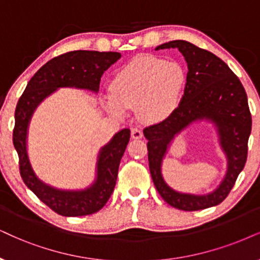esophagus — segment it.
Masks as SVG:
<instances>
[{
    "label": "esophagus",
    "mask_w": 260,
    "mask_h": 260,
    "mask_svg": "<svg viewBox=\"0 0 260 260\" xmlns=\"http://www.w3.org/2000/svg\"><path fill=\"white\" fill-rule=\"evenodd\" d=\"M131 137H132L133 139H140V138L143 137V132H141V129H139V128H132V131H131Z\"/></svg>",
    "instance_id": "obj_1"
}]
</instances>
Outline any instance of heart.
<instances>
[{
	"mask_svg": "<svg viewBox=\"0 0 260 260\" xmlns=\"http://www.w3.org/2000/svg\"><path fill=\"white\" fill-rule=\"evenodd\" d=\"M185 84L186 72L180 63L138 57L115 75L104 104L116 116H123L126 108H137L144 120L156 122L176 109Z\"/></svg>",
	"mask_w": 260,
	"mask_h": 260,
	"instance_id": "heart-1",
	"label": "heart"
}]
</instances>
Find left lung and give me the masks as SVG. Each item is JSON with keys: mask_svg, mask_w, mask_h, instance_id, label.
I'll list each match as a JSON object with an SVG mask.
<instances>
[{"mask_svg": "<svg viewBox=\"0 0 260 260\" xmlns=\"http://www.w3.org/2000/svg\"><path fill=\"white\" fill-rule=\"evenodd\" d=\"M177 48L187 62V79L179 107L162 122L144 128L151 177L160 197L173 208L197 211L221 204L235 185L247 159L252 129L247 94L241 81L221 58L186 41H172L156 48ZM209 119L216 124L220 143L229 160L223 181L212 193L186 195L166 185L160 172L169 144L192 122Z\"/></svg>", "mask_w": 260, "mask_h": 260, "instance_id": "left-lung-1", "label": "left lung"}]
</instances>
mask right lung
<instances>
[{"label": "right lung", "mask_w": 260, "mask_h": 260, "mask_svg": "<svg viewBox=\"0 0 260 260\" xmlns=\"http://www.w3.org/2000/svg\"><path fill=\"white\" fill-rule=\"evenodd\" d=\"M120 57V52L75 50L51 58L31 78L16 104L13 144L19 156L20 175L25 185L61 216L91 215L106 205L116 185L120 160L129 141L131 131L128 128L120 131L102 147L93 185L83 190H62L45 185L32 169L26 150L28 122L38 104L58 87L86 88L97 92L102 74Z\"/></svg>", "instance_id": "add662e5"}]
</instances>
